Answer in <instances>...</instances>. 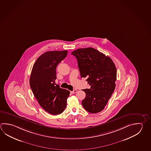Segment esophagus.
I'll list each match as a JSON object with an SVG mask.
<instances>
[{
    "mask_svg": "<svg viewBox=\"0 0 151 151\" xmlns=\"http://www.w3.org/2000/svg\"><path fill=\"white\" fill-rule=\"evenodd\" d=\"M77 91V90L76 89H75L73 91H70V93H71V94H74V93H75Z\"/></svg>",
    "mask_w": 151,
    "mask_h": 151,
    "instance_id": "1",
    "label": "esophagus"
}]
</instances>
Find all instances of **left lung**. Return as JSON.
Instances as JSON below:
<instances>
[{
  "label": "left lung",
  "instance_id": "left-lung-1",
  "mask_svg": "<svg viewBox=\"0 0 151 151\" xmlns=\"http://www.w3.org/2000/svg\"><path fill=\"white\" fill-rule=\"evenodd\" d=\"M76 58L81 77L91 86L83 90L82 105L91 113L102 111L111 97L116 80V69L111 58L92 48H79L71 52Z\"/></svg>",
  "mask_w": 151,
  "mask_h": 151
}]
</instances>
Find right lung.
I'll return each instance as SVG.
<instances>
[{
  "mask_svg": "<svg viewBox=\"0 0 151 151\" xmlns=\"http://www.w3.org/2000/svg\"><path fill=\"white\" fill-rule=\"evenodd\" d=\"M67 51L46 52L40 56L33 65L30 86L40 106L48 113H62L67 105L70 92L55 83L56 68L65 58Z\"/></svg>",
  "mask_w": 151,
  "mask_h": 151,
  "instance_id": "obj_1",
  "label": "right lung"
}]
</instances>
